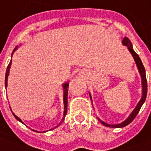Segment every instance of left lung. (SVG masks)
Segmentation results:
<instances>
[{"label":"left lung","mask_w":151,"mask_h":151,"mask_svg":"<svg viewBox=\"0 0 151 151\" xmlns=\"http://www.w3.org/2000/svg\"><path fill=\"white\" fill-rule=\"evenodd\" d=\"M122 44L127 47V48H128L129 50V52L131 53L132 56L134 57V61L136 63V64H137V69H138V71H139L141 77H142V98H141V100L139 101V102L137 103V106L135 107V109H134V110L132 111V113H130V115L127 117V119L125 120V121H124L123 122H122V123L116 124V125H109V124H107V123H105V122H103V121H101V119H99L98 118V120L100 121V122H101L102 125H105V126H107V127H111V128H122V127L126 126V125H129L130 122H133L134 118H135V116H137V114L138 113L139 110H140L141 107L142 106V104H144V102L146 101V94H147V80H146V71H145V68H144L142 63L141 61V59L139 58V56H138V55H137V53L134 50L131 42H130V40H129L127 37H125V38H123V40H122ZM89 96H90V98L92 100V96L90 95V93H89Z\"/></svg>","instance_id":"obj_1"}]
</instances>
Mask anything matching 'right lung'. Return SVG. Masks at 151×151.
<instances>
[{"label": "right lung", "instance_id": "right-lung-1", "mask_svg": "<svg viewBox=\"0 0 151 151\" xmlns=\"http://www.w3.org/2000/svg\"><path fill=\"white\" fill-rule=\"evenodd\" d=\"M17 47H15V49L14 50V51H13V54H14V52L15 51V50H17ZM12 54V55H13ZM11 64H12V59H11L10 63H9V65H8L7 67V69H6V73H5V88L7 87V80H8V76H9V69H10V67H11ZM68 85H69V83H64L63 84V103H64V111H63V119L62 121L60 122V123H59V125L61 123H62L63 122V120H64L65 118V116H66V114H67V111H68ZM13 114H14V116H15V118L17 120V121H19L20 122H22V123H23L22 121L20 119L18 116H17L15 114H14V113H13ZM24 124V123H23ZM58 125L56 126V127H58ZM51 130V129H50ZM45 132V131H44Z\"/></svg>", "mask_w": 151, "mask_h": 151}]
</instances>
